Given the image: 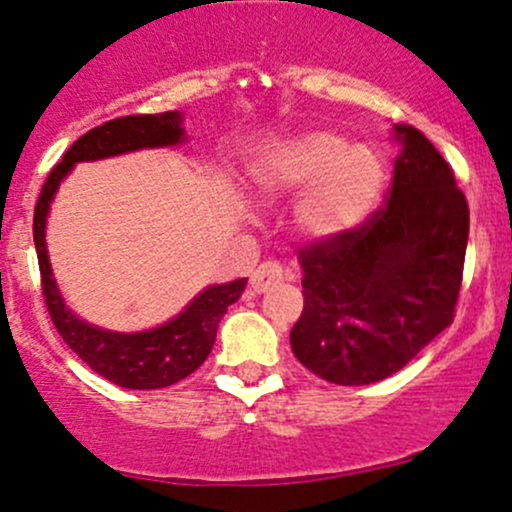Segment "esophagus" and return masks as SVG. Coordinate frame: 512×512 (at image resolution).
Instances as JSON below:
<instances>
[{"instance_id":"obj_1","label":"esophagus","mask_w":512,"mask_h":512,"mask_svg":"<svg viewBox=\"0 0 512 512\" xmlns=\"http://www.w3.org/2000/svg\"><path fill=\"white\" fill-rule=\"evenodd\" d=\"M282 279H284L282 265H279V262H274V260H267V262H262V265L257 267L255 272H252L250 286H252V291H255V294H265V291L272 289L274 284L282 282Z\"/></svg>"}]
</instances>
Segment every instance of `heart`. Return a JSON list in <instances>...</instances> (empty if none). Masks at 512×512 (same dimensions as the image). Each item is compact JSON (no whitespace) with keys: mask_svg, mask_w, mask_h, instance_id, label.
I'll return each instance as SVG.
<instances>
[{"mask_svg":"<svg viewBox=\"0 0 512 512\" xmlns=\"http://www.w3.org/2000/svg\"><path fill=\"white\" fill-rule=\"evenodd\" d=\"M265 199L301 194L296 223L318 240L362 226L379 204L386 170L367 145H352L335 131H308L272 145L252 167Z\"/></svg>","mask_w":512,"mask_h":512,"instance_id":"obj_1","label":"heart"}]
</instances>
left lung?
<instances>
[{
  "mask_svg": "<svg viewBox=\"0 0 512 512\" xmlns=\"http://www.w3.org/2000/svg\"><path fill=\"white\" fill-rule=\"evenodd\" d=\"M396 140L403 150L384 206L350 233L299 252L303 311L291 350L330 384L396 374L454 320L469 206L418 128L396 126Z\"/></svg>",
  "mask_w": 512,
  "mask_h": 512,
  "instance_id": "1",
  "label": "left lung"
}]
</instances>
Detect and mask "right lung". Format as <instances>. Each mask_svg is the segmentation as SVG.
I'll return each instance as SVG.
<instances>
[{
    "instance_id": "add662e5",
    "label": "right lung",
    "mask_w": 512,
    "mask_h": 512,
    "mask_svg": "<svg viewBox=\"0 0 512 512\" xmlns=\"http://www.w3.org/2000/svg\"><path fill=\"white\" fill-rule=\"evenodd\" d=\"M179 140H184V131L182 116L177 111L121 116V119L101 123L77 138L63 160L50 170L38 196L36 211H33V243L38 252L43 299H46L50 320L63 335L67 347L80 355L89 369L123 389H165L196 372L216 342V330L223 313L228 311L230 303L243 296L247 279L209 286L177 318L167 320L160 328L145 330V333L101 330L77 318L65 306L55 286L46 250L48 209L60 182L75 167V162L104 160V157L133 153L140 148L177 145Z\"/></svg>"
}]
</instances>
